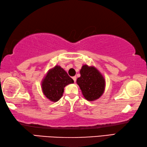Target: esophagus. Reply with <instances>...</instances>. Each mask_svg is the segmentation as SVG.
Returning a JSON list of instances; mask_svg holds the SVG:
<instances>
[{
	"mask_svg": "<svg viewBox=\"0 0 147 147\" xmlns=\"http://www.w3.org/2000/svg\"><path fill=\"white\" fill-rule=\"evenodd\" d=\"M72 78L73 79V80H74V82H76V76H73Z\"/></svg>",
	"mask_w": 147,
	"mask_h": 147,
	"instance_id": "obj_1",
	"label": "esophagus"
}]
</instances>
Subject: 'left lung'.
<instances>
[{
    "mask_svg": "<svg viewBox=\"0 0 147 147\" xmlns=\"http://www.w3.org/2000/svg\"><path fill=\"white\" fill-rule=\"evenodd\" d=\"M80 77L76 80L82 94L88 101L98 100L105 90V80L98 69L93 66L84 65L80 69Z\"/></svg>",
    "mask_w": 147,
    "mask_h": 147,
    "instance_id": "1",
    "label": "left lung"
}]
</instances>
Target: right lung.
Segmentation results:
<instances>
[{"mask_svg": "<svg viewBox=\"0 0 147 147\" xmlns=\"http://www.w3.org/2000/svg\"><path fill=\"white\" fill-rule=\"evenodd\" d=\"M74 80L69 76L64 69L56 65L47 72L42 82V89L47 99L56 102L62 98L64 87Z\"/></svg>", "mask_w": 147, "mask_h": 147, "instance_id": "1", "label": "right lung"}]
</instances>
